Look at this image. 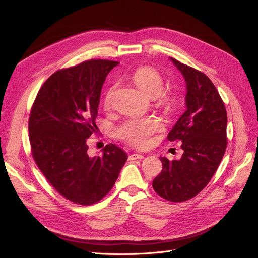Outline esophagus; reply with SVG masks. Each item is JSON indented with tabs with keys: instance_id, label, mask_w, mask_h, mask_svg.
I'll return each mask as SVG.
<instances>
[{
	"instance_id": "obj_1",
	"label": "esophagus",
	"mask_w": 258,
	"mask_h": 258,
	"mask_svg": "<svg viewBox=\"0 0 258 258\" xmlns=\"http://www.w3.org/2000/svg\"><path fill=\"white\" fill-rule=\"evenodd\" d=\"M144 155L142 154H131L129 156V160H137V159H143Z\"/></svg>"
}]
</instances>
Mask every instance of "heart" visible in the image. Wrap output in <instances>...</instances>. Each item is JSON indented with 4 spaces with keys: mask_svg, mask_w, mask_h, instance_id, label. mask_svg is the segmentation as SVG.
<instances>
[{
    "mask_svg": "<svg viewBox=\"0 0 258 258\" xmlns=\"http://www.w3.org/2000/svg\"><path fill=\"white\" fill-rule=\"evenodd\" d=\"M132 81L148 98H158L159 104H169V97L162 92L163 80L155 69L141 67L132 74ZM115 86L108 88L103 97V106L108 108L112 104ZM161 128L159 119L153 116L134 117L123 121L116 132L120 139L138 147H144L150 143L151 137Z\"/></svg>",
    "mask_w": 258,
    "mask_h": 258,
    "instance_id": "heart-1",
    "label": "heart"
}]
</instances>
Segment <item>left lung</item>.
Segmentation results:
<instances>
[{"mask_svg": "<svg viewBox=\"0 0 258 258\" xmlns=\"http://www.w3.org/2000/svg\"><path fill=\"white\" fill-rule=\"evenodd\" d=\"M186 83V111L168 135L181 140V159L160 157L162 171L153 188L166 200L181 202L196 196L215 173L225 154L227 114L223 100L209 77L170 58Z\"/></svg>", "mask_w": 258, "mask_h": 258, "instance_id": "8db88e82", "label": "left lung"}]
</instances>
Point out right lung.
I'll return each instance as SVG.
<instances>
[{"label":"right lung","instance_id":"obj_1","mask_svg":"<svg viewBox=\"0 0 258 258\" xmlns=\"http://www.w3.org/2000/svg\"><path fill=\"white\" fill-rule=\"evenodd\" d=\"M117 61L90 60L59 70L38 91L29 119L33 158L62 196L90 206L112 189L128 155L115 144L88 155L87 139L98 128L101 89Z\"/></svg>","mask_w":258,"mask_h":258}]
</instances>
